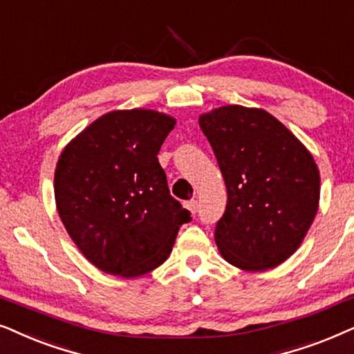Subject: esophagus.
Here are the masks:
<instances>
[{"instance_id": "34e87169", "label": "esophagus", "mask_w": 354, "mask_h": 354, "mask_svg": "<svg viewBox=\"0 0 354 354\" xmlns=\"http://www.w3.org/2000/svg\"><path fill=\"white\" fill-rule=\"evenodd\" d=\"M186 209L189 210L192 215H194V214H197V209H199V204H197L196 199H191V201L186 202Z\"/></svg>"}]
</instances>
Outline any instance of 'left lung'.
I'll list each match as a JSON object with an SVG mask.
<instances>
[{
  "instance_id": "1",
  "label": "left lung",
  "mask_w": 354,
  "mask_h": 354,
  "mask_svg": "<svg viewBox=\"0 0 354 354\" xmlns=\"http://www.w3.org/2000/svg\"><path fill=\"white\" fill-rule=\"evenodd\" d=\"M228 192L215 226L226 262L267 270L285 262L317 214L320 178L313 155L270 113L241 105L199 118Z\"/></svg>"
}]
</instances>
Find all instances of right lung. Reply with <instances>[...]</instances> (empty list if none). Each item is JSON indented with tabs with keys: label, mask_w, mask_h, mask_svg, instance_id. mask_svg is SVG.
<instances>
[{
	"label": "right lung",
	"mask_w": 354,
	"mask_h": 354,
	"mask_svg": "<svg viewBox=\"0 0 354 354\" xmlns=\"http://www.w3.org/2000/svg\"><path fill=\"white\" fill-rule=\"evenodd\" d=\"M174 124L152 110L111 111L59 155L56 209L75 246L103 272L124 279L152 272L191 221L157 157Z\"/></svg>",
	"instance_id": "right-lung-1"
}]
</instances>
